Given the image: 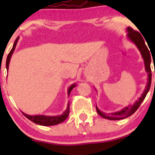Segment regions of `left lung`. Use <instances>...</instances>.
Listing matches in <instances>:
<instances>
[{
    "mask_svg": "<svg viewBox=\"0 0 155 155\" xmlns=\"http://www.w3.org/2000/svg\"><path fill=\"white\" fill-rule=\"evenodd\" d=\"M127 38L129 39L130 41H132L134 44L137 46L138 49L140 50V53L142 54V57L144 59V63H145V71L148 73V82L145 86V89L144 92L143 93L142 96L139 98L137 101H136L135 104L134 105L129 106V107H126L121 110L118 111V112H113L109 115H106L104 112H102L101 111L99 110L97 107L96 106V109L97 113L101 115V117L104 118H107L109 120H121L124 119V118H127V117L130 116L131 115L134 113L140 107V104H142L144 99L146 97L147 94H148V91H149L150 87H151V54H150L149 50H148V47L145 45L143 37H142L141 34L137 31H134V29L128 27L127 28Z\"/></svg>",
    "mask_w": 155,
    "mask_h": 155,
    "instance_id": "1",
    "label": "left lung"
}]
</instances>
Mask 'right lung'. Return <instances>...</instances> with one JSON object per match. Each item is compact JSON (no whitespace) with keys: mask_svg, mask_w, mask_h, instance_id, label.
Returning <instances> with one entry per match:
<instances>
[{"mask_svg":"<svg viewBox=\"0 0 155 155\" xmlns=\"http://www.w3.org/2000/svg\"><path fill=\"white\" fill-rule=\"evenodd\" d=\"M18 40V37H17L16 40L14 42L13 46H12V49L9 53L8 56L7 58V61H6V68H7V70H8L9 69V64H10V61L11 58V56H12V54L13 53L14 50H15V46H16L17 42ZM74 87H76V84H73L71 86L69 87L68 89V95H70V92H71L72 89ZM23 115L26 117L27 118H28L30 121H31L32 122L35 123V124H40V125L43 126H51V125H55V124H60V123L63 122L64 121L66 120V118H68L69 113H70V102H68V108H67L66 110L64 111L62 115H57V116H47V115H27V114L22 112Z\"/></svg>","mask_w":155,"mask_h":155,"instance_id":"right-lung-1","label":"right lung"}]
</instances>
